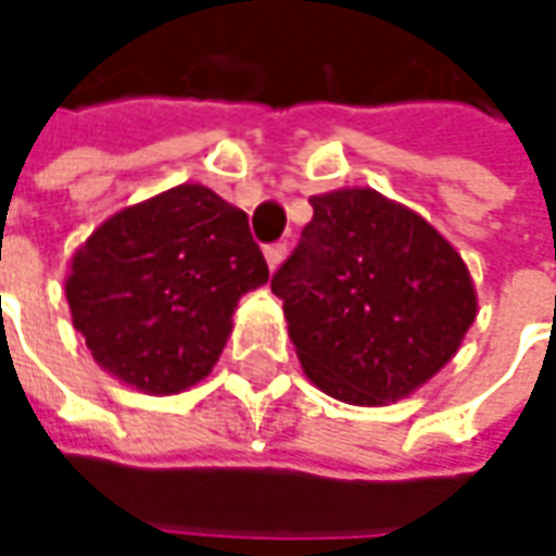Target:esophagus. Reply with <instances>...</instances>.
<instances>
[{"instance_id": "esophagus-1", "label": "esophagus", "mask_w": 556, "mask_h": 556, "mask_svg": "<svg viewBox=\"0 0 556 556\" xmlns=\"http://www.w3.org/2000/svg\"><path fill=\"white\" fill-rule=\"evenodd\" d=\"M263 253H266L268 268H278L285 263V256H288V244H281V241H278V244H268Z\"/></svg>"}]
</instances>
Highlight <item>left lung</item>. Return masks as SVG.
I'll use <instances>...</instances> for the list:
<instances>
[{
    "label": "left lung",
    "mask_w": 556,
    "mask_h": 556,
    "mask_svg": "<svg viewBox=\"0 0 556 556\" xmlns=\"http://www.w3.org/2000/svg\"><path fill=\"white\" fill-rule=\"evenodd\" d=\"M309 203L312 223L271 275L303 371L353 405L415 393L477 318L464 260L433 225L371 188Z\"/></svg>",
    "instance_id": "obj_1"
}]
</instances>
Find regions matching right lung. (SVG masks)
<instances>
[{
	"instance_id": "1",
	"label": "right lung",
	"mask_w": 556,
	"mask_h": 556,
	"mask_svg": "<svg viewBox=\"0 0 556 556\" xmlns=\"http://www.w3.org/2000/svg\"><path fill=\"white\" fill-rule=\"evenodd\" d=\"M266 281L244 210L179 185L92 231L76 250L67 303L104 371L169 395L213 371L238 300Z\"/></svg>"
}]
</instances>
